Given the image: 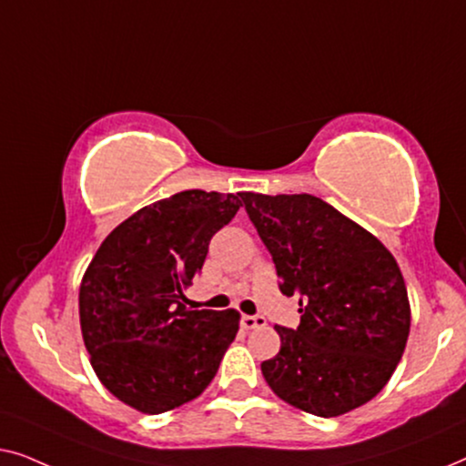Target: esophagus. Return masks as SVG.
<instances>
[{
    "label": "esophagus",
    "instance_id": "1",
    "mask_svg": "<svg viewBox=\"0 0 466 466\" xmlns=\"http://www.w3.org/2000/svg\"><path fill=\"white\" fill-rule=\"evenodd\" d=\"M241 327H244L246 330L263 329V327H267V320L263 316H241Z\"/></svg>",
    "mask_w": 466,
    "mask_h": 466
}]
</instances>
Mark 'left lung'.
Listing matches in <instances>:
<instances>
[{
	"label": "left lung",
	"instance_id": "obj_1",
	"mask_svg": "<svg viewBox=\"0 0 466 466\" xmlns=\"http://www.w3.org/2000/svg\"><path fill=\"white\" fill-rule=\"evenodd\" d=\"M271 252L282 295L299 297L297 329L276 327L279 352L260 365L297 410L335 418L392 378L410 337L403 273L381 241L314 195L239 193Z\"/></svg>",
	"mask_w": 466,
	"mask_h": 466
}]
</instances>
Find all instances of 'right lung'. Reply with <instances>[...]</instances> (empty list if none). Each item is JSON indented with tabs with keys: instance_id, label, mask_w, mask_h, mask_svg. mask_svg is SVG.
<instances>
[{
	"instance_id": "right-lung-1",
	"label": "right lung",
	"mask_w": 466,
	"mask_h": 466,
	"mask_svg": "<svg viewBox=\"0 0 466 466\" xmlns=\"http://www.w3.org/2000/svg\"><path fill=\"white\" fill-rule=\"evenodd\" d=\"M239 206L233 193L182 190L120 222L88 263L82 339L101 384L133 410L155 416L199 397L238 335L239 311L188 309L184 290Z\"/></svg>"
}]
</instances>
